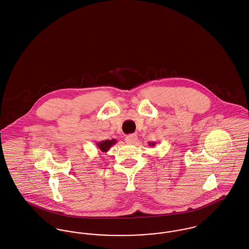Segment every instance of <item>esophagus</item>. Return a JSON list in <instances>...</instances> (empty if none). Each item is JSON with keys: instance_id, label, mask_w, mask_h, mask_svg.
<instances>
[{"instance_id": "34e87169", "label": "esophagus", "mask_w": 249, "mask_h": 249, "mask_svg": "<svg viewBox=\"0 0 249 249\" xmlns=\"http://www.w3.org/2000/svg\"><path fill=\"white\" fill-rule=\"evenodd\" d=\"M138 140V136L136 134H131V135L126 136L125 137V142L127 143H135L136 141Z\"/></svg>"}]
</instances>
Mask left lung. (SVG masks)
<instances>
[{
    "instance_id": "8db88e82",
    "label": "left lung",
    "mask_w": 249,
    "mask_h": 249,
    "mask_svg": "<svg viewBox=\"0 0 249 249\" xmlns=\"http://www.w3.org/2000/svg\"><path fill=\"white\" fill-rule=\"evenodd\" d=\"M155 144H156V142H149V145H150V146H155Z\"/></svg>"
}]
</instances>
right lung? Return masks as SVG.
Masks as SVG:
<instances>
[{
    "label": "right lung",
    "instance_id": "right-lung-1",
    "mask_svg": "<svg viewBox=\"0 0 249 249\" xmlns=\"http://www.w3.org/2000/svg\"><path fill=\"white\" fill-rule=\"evenodd\" d=\"M117 142V140L112 139V140H104L102 142H99L96 143L97 148L102 152V153H107L109 148L114 145Z\"/></svg>",
    "mask_w": 249,
    "mask_h": 249
}]
</instances>
